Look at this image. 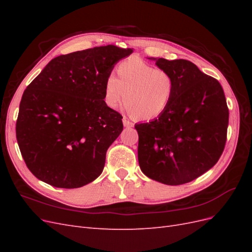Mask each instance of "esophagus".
Instances as JSON below:
<instances>
[{"label": "esophagus", "instance_id": "esophagus-1", "mask_svg": "<svg viewBox=\"0 0 252 252\" xmlns=\"http://www.w3.org/2000/svg\"><path fill=\"white\" fill-rule=\"evenodd\" d=\"M123 125H124L125 127H132V126H133V123H132V122L129 121L126 117H124V118H123Z\"/></svg>", "mask_w": 252, "mask_h": 252}]
</instances>
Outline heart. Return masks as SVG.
Here are the masks:
<instances>
[{
	"mask_svg": "<svg viewBox=\"0 0 252 252\" xmlns=\"http://www.w3.org/2000/svg\"><path fill=\"white\" fill-rule=\"evenodd\" d=\"M118 78L109 74L105 82V101L116 108L124 100L128 111L138 120H151L162 114L172 98L171 75L145 61L131 58L117 67Z\"/></svg>",
	"mask_w": 252,
	"mask_h": 252,
	"instance_id": "b5f03b06",
	"label": "heart"
}]
</instances>
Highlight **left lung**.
Listing matches in <instances>:
<instances>
[{"label":"left lung","mask_w":252,"mask_h":252,"mask_svg":"<svg viewBox=\"0 0 252 252\" xmlns=\"http://www.w3.org/2000/svg\"><path fill=\"white\" fill-rule=\"evenodd\" d=\"M156 64L171 75L174 89L168 107L158 119L134 126L139 164L152 180L182 185L219 161L226 144L229 110L219 81L190 61L161 58Z\"/></svg>","instance_id":"left-lung-1"}]
</instances>
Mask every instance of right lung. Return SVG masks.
Listing matches in <instances>:
<instances>
[{
  "label": "right lung",
  "instance_id": "obj_1",
  "mask_svg": "<svg viewBox=\"0 0 252 252\" xmlns=\"http://www.w3.org/2000/svg\"><path fill=\"white\" fill-rule=\"evenodd\" d=\"M114 45L52 59L23 94L17 141L34 177L58 188H79L104 169L106 151L123 117L105 103V82L132 53Z\"/></svg>",
  "mask_w": 252,
  "mask_h": 252
}]
</instances>
